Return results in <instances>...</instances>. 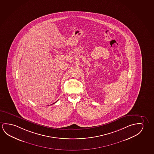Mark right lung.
Instances as JSON below:
<instances>
[{
	"mask_svg": "<svg viewBox=\"0 0 154 154\" xmlns=\"http://www.w3.org/2000/svg\"><path fill=\"white\" fill-rule=\"evenodd\" d=\"M56 102H57V101H56L55 103H56Z\"/></svg>",
	"mask_w": 154,
	"mask_h": 154,
	"instance_id": "1",
	"label": "right lung"
}]
</instances>
